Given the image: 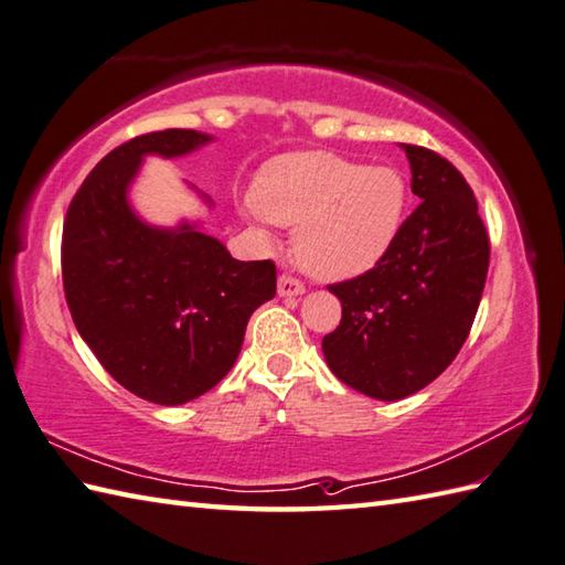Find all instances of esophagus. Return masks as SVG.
<instances>
[{"instance_id": "esophagus-1", "label": "esophagus", "mask_w": 565, "mask_h": 565, "mask_svg": "<svg viewBox=\"0 0 565 565\" xmlns=\"http://www.w3.org/2000/svg\"><path fill=\"white\" fill-rule=\"evenodd\" d=\"M276 291L284 298H291V296H301L306 291V286L301 279H296L291 274H281L279 276V284H276Z\"/></svg>"}]
</instances>
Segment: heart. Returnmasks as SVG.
<instances>
[{"label":"heart","mask_w":565,"mask_h":565,"mask_svg":"<svg viewBox=\"0 0 565 565\" xmlns=\"http://www.w3.org/2000/svg\"><path fill=\"white\" fill-rule=\"evenodd\" d=\"M405 174L332 152H294L271 160L243 213L259 227H296L298 264L318 279L340 281L386 257L407 213Z\"/></svg>","instance_id":"obj_1"}]
</instances>
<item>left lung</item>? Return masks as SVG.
<instances>
[{"label":"left lung","instance_id":"8db88e82","mask_svg":"<svg viewBox=\"0 0 565 565\" xmlns=\"http://www.w3.org/2000/svg\"><path fill=\"white\" fill-rule=\"evenodd\" d=\"M419 206L374 269L328 286L342 320L322 338L330 371L376 401L435 381L463 347L481 303L490 239L463 174L441 154L401 146Z\"/></svg>","mask_w":565,"mask_h":565}]
</instances>
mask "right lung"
<instances>
[{"mask_svg": "<svg viewBox=\"0 0 565 565\" xmlns=\"http://www.w3.org/2000/svg\"><path fill=\"white\" fill-rule=\"evenodd\" d=\"M211 140L170 128L124 142L84 179L63 225L77 332L126 391L158 405L211 391L233 369L249 316L276 294L271 259H233L199 223L154 227L130 206L146 154L182 158Z\"/></svg>", "mask_w": 565, "mask_h": 565, "instance_id": "obj_1", "label": "right lung"}]
</instances>
